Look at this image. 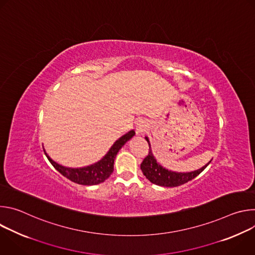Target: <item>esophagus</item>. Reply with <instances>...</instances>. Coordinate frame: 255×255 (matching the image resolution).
Wrapping results in <instances>:
<instances>
[{
	"label": "esophagus",
	"mask_w": 255,
	"mask_h": 255,
	"mask_svg": "<svg viewBox=\"0 0 255 255\" xmlns=\"http://www.w3.org/2000/svg\"><path fill=\"white\" fill-rule=\"evenodd\" d=\"M147 128H148V125H147V123L145 122V121H139V122H137V124H136V133L137 134H142L143 132H145L147 130Z\"/></svg>",
	"instance_id": "34e87169"
}]
</instances>
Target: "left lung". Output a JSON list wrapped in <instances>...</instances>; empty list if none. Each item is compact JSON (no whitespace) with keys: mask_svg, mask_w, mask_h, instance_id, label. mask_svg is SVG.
<instances>
[{"mask_svg":"<svg viewBox=\"0 0 255 255\" xmlns=\"http://www.w3.org/2000/svg\"><path fill=\"white\" fill-rule=\"evenodd\" d=\"M146 141L149 145V151L147 156L145 157L140 164V168L143 172V174L146 176V178L151 181L152 184L161 186V187H178L180 185H184L188 181L194 179L196 176H198L208 165L206 164L202 168L191 171V172H174L165 169L162 167L159 163L156 162L154 156L152 155L151 149H150V144L148 141V138L145 137Z\"/></svg>","mask_w":255,"mask_h":255,"instance_id":"8db88e82","label":"left lung"}]
</instances>
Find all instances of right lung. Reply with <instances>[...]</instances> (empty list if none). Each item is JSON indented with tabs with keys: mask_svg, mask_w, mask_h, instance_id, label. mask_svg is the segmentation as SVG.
<instances>
[{
	"mask_svg": "<svg viewBox=\"0 0 255 255\" xmlns=\"http://www.w3.org/2000/svg\"><path fill=\"white\" fill-rule=\"evenodd\" d=\"M134 135H135V132L133 130L123 135L113 144V146L110 148V150L108 151V153L100 161L90 166H86L82 168L64 167L54 162L46 153L45 154L48 160L50 161V163L53 165V167L69 180L83 186L99 185L112 174L114 170V160L116 158L118 151Z\"/></svg>",
	"mask_w": 255,
	"mask_h": 255,
	"instance_id": "obj_1",
	"label": "right lung"
}]
</instances>
